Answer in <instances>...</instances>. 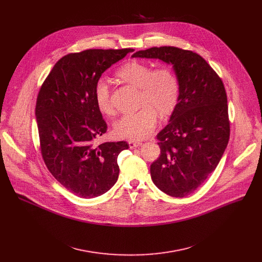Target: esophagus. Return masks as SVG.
<instances>
[{
	"label": "esophagus",
	"mask_w": 262,
	"mask_h": 262,
	"mask_svg": "<svg viewBox=\"0 0 262 262\" xmlns=\"http://www.w3.org/2000/svg\"><path fill=\"white\" fill-rule=\"evenodd\" d=\"M128 144H129V147L132 149H134V148L140 147L142 145V142L141 141H128Z\"/></svg>",
	"instance_id": "1"
}]
</instances>
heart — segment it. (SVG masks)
Instances as JSON below:
<instances>
[{"instance_id": "1", "label": "heart", "mask_w": 262, "mask_h": 262, "mask_svg": "<svg viewBox=\"0 0 262 262\" xmlns=\"http://www.w3.org/2000/svg\"><path fill=\"white\" fill-rule=\"evenodd\" d=\"M117 77L124 83L139 88V101L142 105L135 113L120 117L113 126L118 138L129 141L141 140L150 135L158 123L159 114L169 116L179 100V82L175 72L168 66L156 69L138 61H129L117 71ZM94 99L100 113L114 114L110 89L103 79L94 85Z\"/></svg>"}]
</instances>
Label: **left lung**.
Listing matches in <instances>:
<instances>
[{"label": "left lung", "mask_w": 262, "mask_h": 262, "mask_svg": "<svg viewBox=\"0 0 262 262\" xmlns=\"http://www.w3.org/2000/svg\"><path fill=\"white\" fill-rule=\"evenodd\" d=\"M132 57L170 64L178 79L179 100L157 136L161 156L151 164L150 174L162 192L185 197L214 171L227 147L230 123L225 87L209 64L191 51L161 47Z\"/></svg>", "instance_id": "left-lung-1"}]
</instances>
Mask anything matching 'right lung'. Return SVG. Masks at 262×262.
I'll return each instance as SVG.
<instances>
[{
    "label": "right lung",
    "mask_w": 262,
    "mask_h": 262,
    "mask_svg": "<svg viewBox=\"0 0 262 262\" xmlns=\"http://www.w3.org/2000/svg\"><path fill=\"white\" fill-rule=\"evenodd\" d=\"M133 49L87 50L61 58L37 96L35 115L41 155L52 175L72 194L95 198L119 175L117 158L124 141L96 144L106 123L94 99V85Z\"/></svg>",
    "instance_id": "obj_1"
}]
</instances>
